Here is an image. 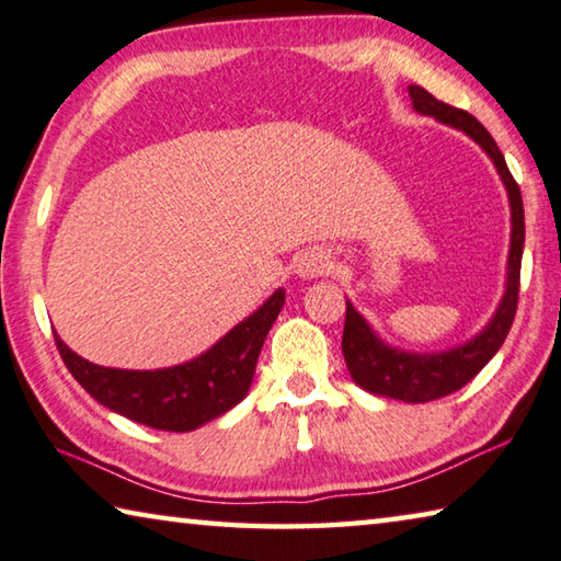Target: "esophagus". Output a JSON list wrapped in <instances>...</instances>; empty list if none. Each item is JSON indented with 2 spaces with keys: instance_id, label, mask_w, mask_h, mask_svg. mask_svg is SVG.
Returning <instances> with one entry per match:
<instances>
[{
  "instance_id": "1",
  "label": "esophagus",
  "mask_w": 561,
  "mask_h": 561,
  "mask_svg": "<svg viewBox=\"0 0 561 561\" xmlns=\"http://www.w3.org/2000/svg\"><path fill=\"white\" fill-rule=\"evenodd\" d=\"M296 273L300 278H308V280L330 273L328 255L323 251H318V248H308V251H302L296 259Z\"/></svg>"
}]
</instances>
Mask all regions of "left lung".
Listing matches in <instances>:
<instances>
[{
    "instance_id": "8db88e82",
    "label": "left lung",
    "mask_w": 561,
    "mask_h": 561,
    "mask_svg": "<svg viewBox=\"0 0 561 561\" xmlns=\"http://www.w3.org/2000/svg\"><path fill=\"white\" fill-rule=\"evenodd\" d=\"M412 108L422 116H435L439 124H447L465 131L482 151L490 156L494 169L507 188L510 210H512V236H510V255H507V283H504V296L490 323L477 333L472 341L439 353H408L392 347L375 333L370 323L357 313L351 300H345V328H343V357L347 363L351 378L363 390L392 398L402 402H430L439 400L449 392H457L462 385L470 382L477 373L488 365L494 353L500 351L504 337H507L514 313H517L519 298V268L522 251H525V206L517 181L512 179L507 161L494 144L488 128H484L472 114L462 112L437 101L427 89L417 84L408 87Z\"/></svg>"
}]
</instances>
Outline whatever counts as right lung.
<instances>
[{"label": "right lung", "instance_id": "right-lung-1", "mask_svg": "<svg viewBox=\"0 0 561 561\" xmlns=\"http://www.w3.org/2000/svg\"><path fill=\"white\" fill-rule=\"evenodd\" d=\"M286 290L278 288L236 328L188 363L159 370H122L84 360L54 333L64 365L81 388L116 415L169 433H191L241 402L251 388L265 335Z\"/></svg>", "mask_w": 561, "mask_h": 561}]
</instances>
